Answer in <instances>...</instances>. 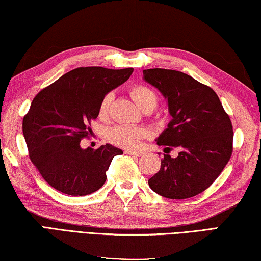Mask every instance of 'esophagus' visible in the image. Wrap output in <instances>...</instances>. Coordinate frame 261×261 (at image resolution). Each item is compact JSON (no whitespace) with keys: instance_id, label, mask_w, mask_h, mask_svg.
<instances>
[{"instance_id":"esophagus-1","label":"esophagus","mask_w":261,"mask_h":261,"mask_svg":"<svg viewBox=\"0 0 261 261\" xmlns=\"http://www.w3.org/2000/svg\"><path fill=\"white\" fill-rule=\"evenodd\" d=\"M125 153L126 154H130V156H138V157L142 156V154H143V152L138 151V150H126Z\"/></svg>"}]
</instances>
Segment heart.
I'll list each match as a JSON object with an SVG mask.
<instances>
[{
  "instance_id": "obj_1",
  "label": "heart",
  "mask_w": 261,
  "mask_h": 261,
  "mask_svg": "<svg viewBox=\"0 0 261 261\" xmlns=\"http://www.w3.org/2000/svg\"><path fill=\"white\" fill-rule=\"evenodd\" d=\"M130 95L135 103L143 110H153L158 104V97L154 91L144 85H135L130 88ZM113 99V93L109 91L100 99L98 105V114L100 117H105L109 113ZM145 132L143 128L119 125L112 127L108 130V139L112 143L119 145L121 148H135L138 147L140 141L142 140Z\"/></svg>"
}]
</instances>
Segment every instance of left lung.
Segmentation results:
<instances>
[{
	"instance_id": "left-lung-1",
	"label": "left lung",
	"mask_w": 261,
	"mask_h": 261,
	"mask_svg": "<svg viewBox=\"0 0 261 261\" xmlns=\"http://www.w3.org/2000/svg\"><path fill=\"white\" fill-rule=\"evenodd\" d=\"M143 75L165 96L173 118L157 144L180 149L176 158L164 154L161 170L149 179L150 188L171 199L194 197L229 162L234 138L230 118L211 87L184 72L149 68Z\"/></svg>"
}]
</instances>
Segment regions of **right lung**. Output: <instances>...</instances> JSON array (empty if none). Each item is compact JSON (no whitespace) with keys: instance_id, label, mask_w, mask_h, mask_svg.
I'll list each match as a JSON object with an SVG mask.
<instances>
[{"instance_id":"obj_1","label":"right lung","mask_w":261,"mask_h":261,"mask_svg":"<svg viewBox=\"0 0 261 261\" xmlns=\"http://www.w3.org/2000/svg\"><path fill=\"white\" fill-rule=\"evenodd\" d=\"M133 70L77 67L32 100L22 119V133L31 162L53 188L86 196L104 185L113 157L122 151L111 144L81 149L80 142L88 138L103 96L123 84Z\"/></svg>"}]
</instances>
